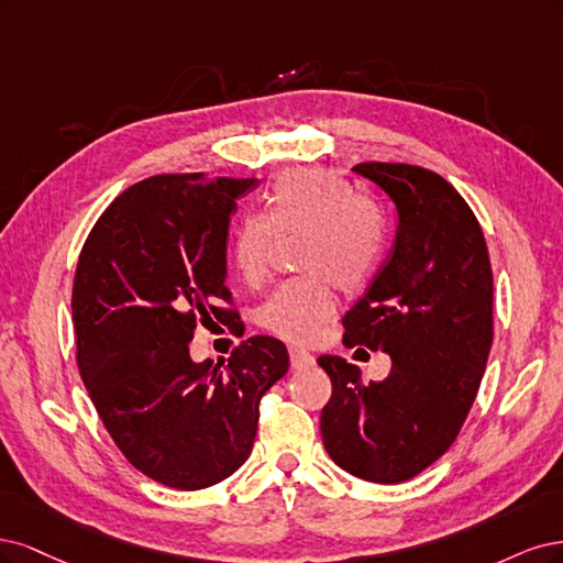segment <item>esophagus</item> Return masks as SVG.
I'll use <instances>...</instances> for the list:
<instances>
[{
  "label": "esophagus",
  "instance_id": "1",
  "mask_svg": "<svg viewBox=\"0 0 563 563\" xmlns=\"http://www.w3.org/2000/svg\"><path fill=\"white\" fill-rule=\"evenodd\" d=\"M289 362H292L295 369H308L316 365V357L303 351V349H297V346H289Z\"/></svg>",
  "mask_w": 563,
  "mask_h": 563
}]
</instances>
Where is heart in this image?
Masks as SVG:
<instances>
[{"label":"heart","instance_id":"heart-1","mask_svg":"<svg viewBox=\"0 0 563 563\" xmlns=\"http://www.w3.org/2000/svg\"><path fill=\"white\" fill-rule=\"evenodd\" d=\"M276 235H301L303 274L268 295L260 320L268 332L308 343L334 318L336 287L355 292L372 278L384 250V220L334 175L287 170L274 183L264 214H245L233 231V266L247 285L268 278Z\"/></svg>","mask_w":563,"mask_h":563}]
</instances>
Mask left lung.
<instances>
[{
	"instance_id": "obj_1",
	"label": "left lung",
	"mask_w": 563,
	"mask_h": 563,
	"mask_svg": "<svg viewBox=\"0 0 563 563\" xmlns=\"http://www.w3.org/2000/svg\"><path fill=\"white\" fill-rule=\"evenodd\" d=\"M397 208L388 260L343 316V343L386 351L384 380L320 355L332 380L320 432L346 473L400 484L459 438L494 343V274L482 227L444 177L409 163H357Z\"/></svg>"
}]
</instances>
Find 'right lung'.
Masks as SVG:
<instances>
[{
  "label": "right lung",
  "instance_id": "1",
  "mask_svg": "<svg viewBox=\"0 0 563 563\" xmlns=\"http://www.w3.org/2000/svg\"><path fill=\"white\" fill-rule=\"evenodd\" d=\"M260 179L168 173L119 194L90 229L71 287L77 365L133 467L179 492L227 479L252 451L264 393L289 357L250 336L227 367L198 362V324L245 328L224 283L235 201Z\"/></svg>",
  "mask_w": 563,
  "mask_h": 563
}]
</instances>
